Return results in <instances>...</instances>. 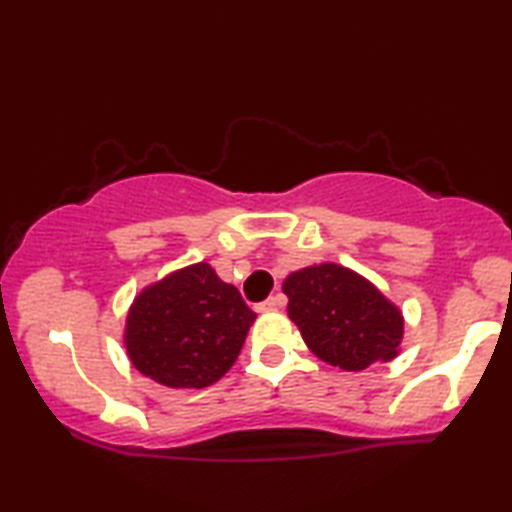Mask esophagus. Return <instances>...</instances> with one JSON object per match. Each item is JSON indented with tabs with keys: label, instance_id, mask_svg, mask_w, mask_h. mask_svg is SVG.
Returning <instances> with one entry per match:
<instances>
[{
	"label": "esophagus",
	"instance_id": "1",
	"mask_svg": "<svg viewBox=\"0 0 512 512\" xmlns=\"http://www.w3.org/2000/svg\"><path fill=\"white\" fill-rule=\"evenodd\" d=\"M284 305V298L282 296H273V298H268V300H264V302H259L257 305V311H275V309H280Z\"/></svg>",
	"mask_w": 512,
	"mask_h": 512
}]
</instances>
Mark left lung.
Segmentation results:
<instances>
[{"label":"left lung","mask_w":512,"mask_h":512,"mask_svg":"<svg viewBox=\"0 0 512 512\" xmlns=\"http://www.w3.org/2000/svg\"><path fill=\"white\" fill-rule=\"evenodd\" d=\"M282 289L289 296V318L318 359L363 370L397 354L404 334L400 309L366 277L339 264H320L291 273Z\"/></svg>","instance_id":"obj_1"}]
</instances>
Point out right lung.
I'll list each match as a JSON object with an SVG mask.
<instances>
[{"mask_svg": "<svg viewBox=\"0 0 512 512\" xmlns=\"http://www.w3.org/2000/svg\"><path fill=\"white\" fill-rule=\"evenodd\" d=\"M255 318L237 287L210 264H194L137 296L124 341L142 375L171 388H205L237 361Z\"/></svg>", "mask_w": 512, "mask_h": 512, "instance_id": "obj_1", "label": "right lung"}]
</instances>
